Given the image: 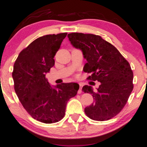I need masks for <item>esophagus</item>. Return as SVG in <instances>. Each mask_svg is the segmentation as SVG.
<instances>
[{"label": "esophagus", "instance_id": "esophagus-1", "mask_svg": "<svg viewBox=\"0 0 147 147\" xmlns=\"http://www.w3.org/2000/svg\"><path fill=\"white\" fill-rule=\"evenodd\" d=\"M79 85H80V89H79V90H78V94H80V93L82 92V84H79Z\"/></svg>", "mask_w": 147, "mask_h": 147}]
</instances>
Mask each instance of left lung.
I'll use <instances>...</instances> for the list:
<instances>
[{"label": "left lung", "mask_w": 147, "mask_h": 147, "mask_svg": "<svg viewBox=\"0 0 147 147\" xmlns=\"http://www.w3.org/2000/svg\"><path fill=\"white\" fill-rule=\"evenodd\" d=\"M67 37L87 60L83 68L90 74L87 79L100 82L96 92L91 86L82 87V91L92 94L94 100L84 109L86 115L95 121L112 119L122 110L134 88L129 63L115 46L99 35L72 32Z\"/></svg>", "instance_id": "1"}]
</instances>
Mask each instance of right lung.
I'll return each mask as SVG.
<instances>
[{
  "label": "right lung",
  "instance_id": "obj_1",
  "mask_svg": "<svg viewBox=\"0 0 147 147\" xmlns=\"http://www.w3.org/2000/svg\"><path fill=\"white\" fill-rule=\"evenodd\" d=\"M67 32L40 37L23 49L12 72L19 100L33 119L45 124L60 121L68 100L79 90L77 83H62L53 88L45 74L55 65L54 57Z\"/></svg>",
  "mask_w": 147,
  "mask_h": 147
}]
</instances>
